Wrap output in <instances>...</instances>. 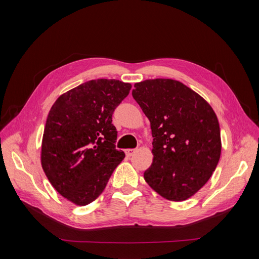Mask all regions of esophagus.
I'll return each instance as SVG.
<instances>
[{
    "label": "esophagus",
    "instance_id": "obj_1",
    "mask_svg": "<svg viewBox=\"0 0 259 259\" xmlns=\"http://www.w3.org/2000/svg\"><path fill=\"white\" fill-rule=\"evenodd\" d=\"M135 151H136V149H126V150H125V154H126L127 156H132L135 153Z\"/></svg>",
    "mask_w": 259,
    "mask_h": 259
}]
</instances>
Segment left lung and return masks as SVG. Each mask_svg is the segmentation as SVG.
Masks as SVG:
<instances>
[{"label":"left lung","instance_id":"1","mask_svg":"<svg viewBox=\"0 0 259 259\" xmlns=\"http://www.w3.org/2000/svg\"><path fill=\"white\" fill-rule=\"evenodd\" d=\"M132 95L150 121L153 162L144 178L161 197L185 201L210 178L222 152L217 116L205 99L179 81L146 80Z\"/></svg>","mask_w":259,"mask_h":259}]
</instances>
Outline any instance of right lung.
<instances>
[{"instance_id": "1", "label": "right lung", "mask_w": 259, "mask_h": 259, "mask_svg": "<svg viewBox=\"0 0 259 259\" xmlns=\"http://www.w3.org/2000/svg\"><path fill=\"white\" fill-rule=\"evenodd\" d=\"M131 89L114 79L92 80L62 94L51 108L42 167L55 189L76 205L96 200L124 159L115 148L112 114Z\"/></svg>"}]
</instances>
